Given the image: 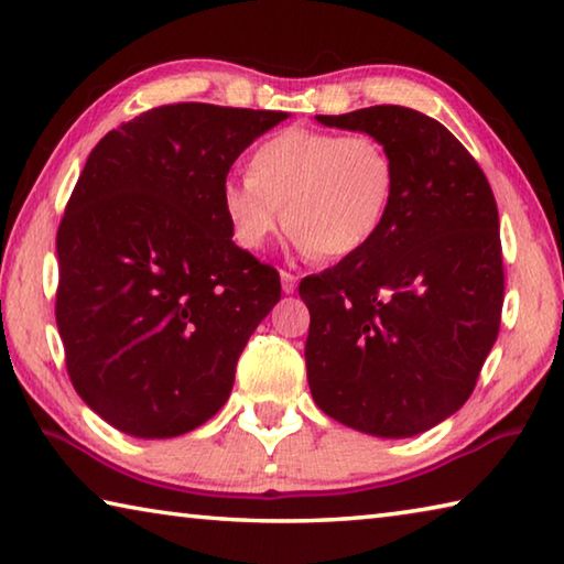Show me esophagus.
<instances>
[{
    "label": "esophagus",
    "instance_id": "34e87169",
    "mask_svg": "<svg viewBox=\"0 0 564 564\" xmlns=\"http://www.w3.org/2000/svg\"><path fill=\"white\" fill-rule=\"evenodd\" d=\"M295 285H299V275L291 271H281V289L283 293H295Z\"/></svg>",
    "mask_w": 564,
    "mask_h": 564
}]
</instances>
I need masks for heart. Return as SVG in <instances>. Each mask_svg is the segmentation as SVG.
I'll return each instance as SVG.
<instances>
[{"label": "heart", "instance_id": "heart-1", "mask_svg": "<svg viewBox=\"0 0 564 564\" xmlns=\"http://www.w3.org/2000/svg\"><path fill=\"white\" fill-rule=\"evenodd\" d=\"M393 188V156L376 137L289 127L251 151L246 178L224 181L221 208L246 251L289 224L301 251L346 259L373 241Z\"/></svg>", "mask_w": 564, "mask_h": 564}]
</instances>
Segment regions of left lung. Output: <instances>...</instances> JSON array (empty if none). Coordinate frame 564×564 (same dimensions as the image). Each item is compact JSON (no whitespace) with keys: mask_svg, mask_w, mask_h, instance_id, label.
Masks as SVG:
<instances>
[{"mask_svg":"<svg viewBox=\"0 0 564 564\" xmlns=\"http://www.w3.org/2000/svg\"><path fill=\"white\" fill-rule=\"evenodd\" d=\"M316 119L376 137L395 188L373 241L301 281L311 395L352 431L425 433L470 398L498 338V204L477 161L425 113L383 104Z\"/></svg>","mask_w":564,"mask_h":564,"instance_id":"obj_1","label":"left lung"}]
</instances>
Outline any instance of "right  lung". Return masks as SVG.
Instances as JSON below:
<instances>
[{"label": "right lung", "instance_id": "1", "mask_svg": "<svg viewBox=\"0 0 564 564\" xmlns=\"http://www.w3.org/2000/svg\"><path fill=\"white\" fill-rule=\"evenodd\" d=\"M285 111L169 104L109 131L56 234V326L72 386L133 437H176L231 395L236 362L281 299L231 241L221 184Z\"/></svg>", "mask_w": 564, "mask_h": 564}]
</instances>
